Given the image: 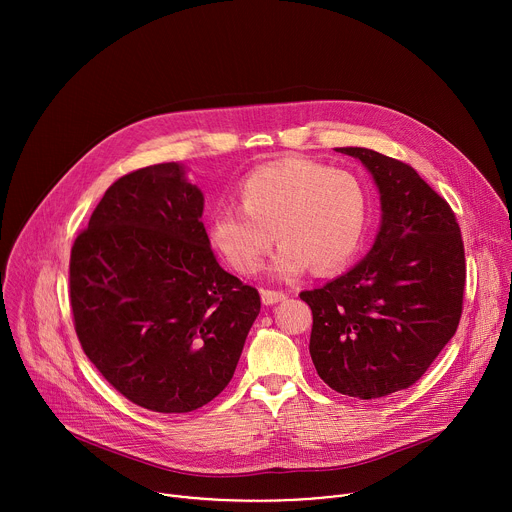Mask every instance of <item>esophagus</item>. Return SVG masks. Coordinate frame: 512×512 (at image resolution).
<instances>
[{
    "mask_svg": "<svg viewBox=\"0 0 512 512\" xmlns=\"http://www.w3.org/2000/svg\"><path fill=\"white\" fill-rule=\"evenodd\" d=\"M287 296L283 294V291H273V289H261V302L265 306H273L277 302H283Z\"/></svg>",
    "mask_w": 512,
    "mask_h": 512,
    "instance_id": "34e87169",
    "label": "esophagus"
}]
</instances>
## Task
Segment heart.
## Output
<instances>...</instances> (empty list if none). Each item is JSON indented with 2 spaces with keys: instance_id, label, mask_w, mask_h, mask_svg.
<instances>
[{
  "instance_id": "b5f03b06",
  "label": "heart",
  "mask_w": 512,
  "mask_h": 512,
  "mask_svg": "<svg viewBox=\"0 0 512 512\" xmlns=\"http://www.w3.org/2000/svg\"><path fill=\"white\" fill-rule=\"evenodd\" d=\"M241 208L218 206L208 239L235 271L255 273L273 239L281 243L269 273L294 281L346 265L369 227L371 198L364 182L328 166L287 160L257 168L239 186Z\"/></svg>"
}]
</instances>
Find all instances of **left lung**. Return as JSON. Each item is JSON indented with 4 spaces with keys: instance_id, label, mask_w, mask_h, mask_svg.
<instances>
[{
    "instance_id": "1",
    "label": "left lung",
    "mask_w": 512,
    "mask_h": 512,
    "mask_svg": "<svg viewBox=\"0 0 512 512\" xmlns=\"http://www.w3.org/2000/svg\"><path fill=\"white\" fill-rule=\"evenodd\" d=\"M373 176L381 225L373 247L324 287L312 308L310 354L334 391L379 399L407 389L456 334L466 283L450 204L407 164L367 148H336Z\"/></svg>"
}]
</instances>
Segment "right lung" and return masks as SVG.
Instances as JSON below:
<instances>
[{"label":"right lung","instance_id":"add662e5","mask_svg":"<svg viewBox=\"0 0 512 512\" xmlns=\"http://www.w3.org/2000/svg\"><path fill=\"white\" fill-rule=\"evenodd\" d=\"M202 210L184 164L141 168L105 192L70 253L85 354L121 395L158 413L221 393L261 310L257 289L214 259Z\"/></svg>","mask_w":512,"mask_h":512}]
</instances>
